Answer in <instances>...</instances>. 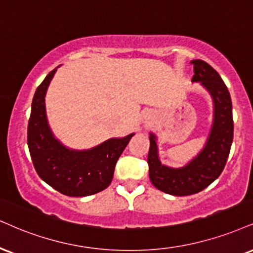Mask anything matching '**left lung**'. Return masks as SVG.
Wrapping results in <instances>:
<instances>
[{"label":"left lung","mask_w":253,"mask_h":253,"mask_svg":"<svg viewBox=\"0 0 253 253\" xmlns=\"http://www.w3.org/2000/svg\"><path fill=\"white\" fill-rule=\"evenodd\" d=\"M192 82H201L213 99V123L204 149L196 158L180 169L162 165L157 154L156 136L150 133L148 155L149 176L161 191L173 196L197 193L219 177L225 168L233 141L232 102L230 92L219 74L202 60L191 61Z\"/></svg>","instance_id":"8db88e82"}]
</instances>
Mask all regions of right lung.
<instances>
[{"mask_svg": "<svg viewBox=\"0 0 253 253\" xmlns=\"http://www.w3.org/2000/svg\"><path fill=\"white\" fill-rule=\"evenodd\" d=\"M56 69L37 86L29 122L28 148L36 172L58 192L71 197L97 193L110 185L116 163L133 133L111 138L85 151L67 149L52 136L45 116L44 96Z\"/></svg>", "mask_w": 253, "mask_h": 253, "instance_id": "right-lung-1", "label": "right lung"}]
</instances>
